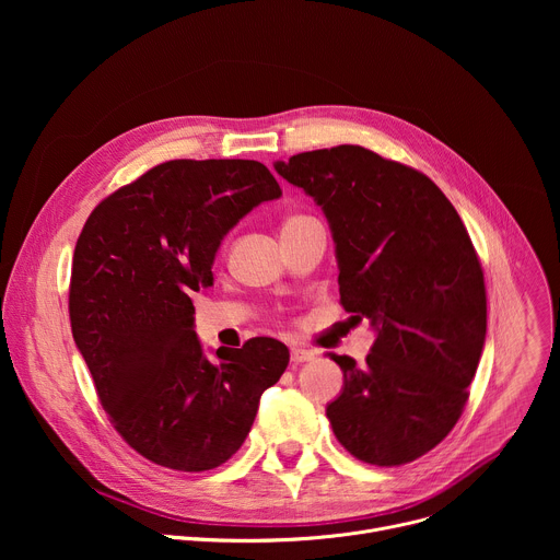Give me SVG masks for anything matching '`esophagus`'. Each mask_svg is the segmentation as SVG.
Wrapping results in <instances>:
<instances>
[{"instance_id": "1", "label": "esophagus", "mask_w": 560, "mask_h": 560, "mask_svg": "<svg viewBox=\"0 0 560 560\" xmlns=\"http://www.w3.org/2000/svg\"><path fill=\"white\" fill-rule=\"evenodd\" d=\"M314 350H307V348H299V346H294L292 350H290V359L294 361V363H303V361H312L314 359Z\"/></svg>"}]
</instances>
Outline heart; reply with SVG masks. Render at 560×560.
<instances>
[{"label":"heart","instance_id":"1","mask_svg":"<svg viewBox=\"0 0 560 560\" xmlns=\"http://www.w3.org/2000/svg\"><path fill=\"white\" fill-rule=\"evenodd\" d=\"M292 219H296V217H292ZM288 221H290V219H288Z\"/></svg>","mask_w":560,"mask_h":560}]
</instances>
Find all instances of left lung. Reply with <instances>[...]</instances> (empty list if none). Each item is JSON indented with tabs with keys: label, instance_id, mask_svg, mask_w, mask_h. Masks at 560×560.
Returning <instances> with one entry per match:
<instances>
[{
	"label": "left lung",
	"instance_id": "8db88e82",
	"mask_svg": "<svg viewBox=\"0 0 560 560\" xmlns=\"http://www.w3.org/2000/svg\"><path fill=\"white\" fill-rule=\"evenodd\" d=\"M275 171L322 206L346 312L376 330L363 365L330 352L343 389L326 408L359 460L406 465L456 425L488 330L469 234L423 173L361 145L299 152Z\"/></svg>",
	"mask_w": 560,
	"mask_h": 560
}]
</instances>
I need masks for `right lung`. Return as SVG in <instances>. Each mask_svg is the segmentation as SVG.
Returning a JSON list of instances; mask_svg holds the SVG:
<instances>
[{
	"label": "right lung",
	"mask_w": 560,
	"mask_h": 560,
	"mask_svg": "<svg viewBox=\"0 0 560 560\" xmlns=\"http://www.w3.org/2000/svg\"><path fill=\"white\" fill-rule=\"evenodd\" d=\"M281 197L250 159H175L106 197L77 238L70 328L115 430L182 471L225 463L246 441L288 348L255 337L203 354L190 292L212 285L223 236Z\"/></svg>",
	"instance_id": "right-lung-1"
}]
</instances>
